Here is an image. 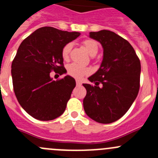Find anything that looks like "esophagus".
Returning <instances> with one entry per match:
<instances>
[{"label": "esophagus", "mask_w": 158, "mask_h": 158, "mask_svg": "<svg viewBox=\"0 0 158 158\" xmlns=\"http://www.w3.org/2000/svg\"><path fill=\"white\" fill-rule=\"evenodd\" d=\"M76 86H82V82H81L79 80H76Z\"/></svg>", "instance_id": "1"}]
</instances>
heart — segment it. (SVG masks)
Listing matches in <instances>:
<instances>
[{"label":"heart","instance_id":"1","mask_svg":"<svg viewBox=\"0 0 158 158\" xmlns=\"http://www.w3.org/2000/svg\"><path fill=\"white\" fill-rule=\"evenodd\" d=\"M83 45L85 49L87 51V52L91 56H94L97 54L98 51V45L94 40L88 39L83 42ZM72 48V43H68L64 45L62 49L61 55L62 57L64 60H68L69 58V53ZM91 70L87 67H83L77 64H71L68 66V74L72 77L77 79H81L84 77L85 76H87L90 74Z\"/></svg>","mask_w":158,"mask_h":158}]
</instances>
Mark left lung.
Segmentation results:
<instances>
[{
  "instance_id": "left-lung-1",
  "label": "left lung",
  "mask_w": 158,
  "mask_h": 158,
  "mask_svg": "<svg viewBox=\"0 0 158 158\" xmlns=\"http://www.w3.org/2000/svg\"><path fill=\"white\" fill-rule=\"evenodd\" d=\"M89 37L102 44L104 55L100 69L88 78L94 86L83 84V108L96 122L113 123L127 113L139 94L140 60L131 45L113 31L89 32Z\"/></svg>"
}]
</instances>
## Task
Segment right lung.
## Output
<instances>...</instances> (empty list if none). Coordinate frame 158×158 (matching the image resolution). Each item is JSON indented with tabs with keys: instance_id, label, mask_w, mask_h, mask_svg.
<instances>
[{
	"instance_id": "right-lung-1",
	"label": "right lung",
	"mask_w": 158,
	"mask_h": 158,
	"mask_svg": "<svg viewBox=\"0 0 158 158\" xmlns=\"http://www.w3.org/2000/svg\"><path fill=\"white\" fill-rule=\"evenodd\" d=\"M80 35L52 27L36 30L19 45L12 64L13 89L19 105L39 120H52L62 115L76 86L69 76L52 80L50 72H67L61 51Z\"/></svg>"
}]
</instances>
